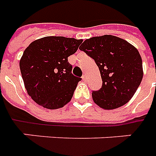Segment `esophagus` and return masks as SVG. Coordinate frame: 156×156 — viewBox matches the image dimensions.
<instances>
[{
  "instance_id": "obj_1",
  "label": "esophagus",
  "mask_w": 156,
  "mask_h": 156,
  "mask_svg": "<svg viewBox=\"0 0 156 156\" xmlns=\"http://www.w3.org/2000/svg\"><path fill=\"white\" fill-rule=\"evenodd\" d=\"M82 79H83V80H87V75H83V76H82Z\"/></svg>"
}]
</instances>
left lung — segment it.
Returning <instances> with one entry per match:
<instances>
[{"label":"left lung","instance_id":"left-lung-1","mask_svg":"<svg viewBox=\"0 0 156 156\" xmlns=\"http://www.w3.org/2000/svg\"><path fill=\"white\" fill-rule=\"evenodd\" d=\"M99 68L102 87L92 91L96 104L105 110L120 108L133 98L143 78L142 58L134 46L112 35L92 37L79 48Z\"/></svg>","mask_w":156,"mask_h":156}]
</instances>
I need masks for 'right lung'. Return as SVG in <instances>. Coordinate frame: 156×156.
Wrapping results in <instances>:
<instances>
[{"instance_id":"right-lung-1","label":"right lung","mask_w":156,"mask_h":156,"mask_svg":"<svg viewBox=\"0 0 156 156\" xmlns=\"http://www.w3.org/2000/svg\"><path fill=\"white\" fill-rule=\"evenodd\" d=\"M82 39L48 36L32 42L20 59V69L27 94L48 109L63 108L73 97L81 79L73 76L68 57Z\"/></svg>"}]
</instances>
